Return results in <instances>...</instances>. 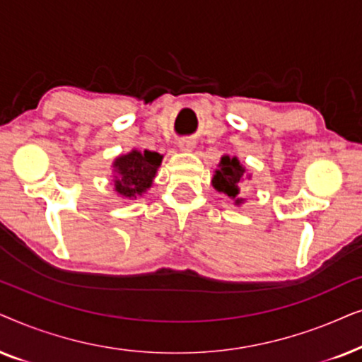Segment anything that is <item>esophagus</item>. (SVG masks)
<instances>
[{
    "instance_id": "esophagus-1",
    "label": "esophagus",
    "mask_w": 362,
    "mask_h": 362,
    "mask_svg": "<svg viewBox=\"0 0 362 362\" xmlns=\"http://www.w3.org/2000/svg\"><path fill=\"white\" fill-rule=\"evenodd\" d=\"M178 147H180L182 151H187V152H190L192 148L195 147V142H194V141H190V139H182V141L178 142Z\"/></svg>"
}]
</instances>
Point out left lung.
<instances>
[{
	"mask_svg": "<svg viewBox=\"0 0 362 362\" xmlns=\"http://www.w3.org/2000/svg\"><path fill=\"white\" fill-rule=\"evenodd\" d=\"M245 173H247V170H245V167L240 163L237 157L223 156L218 163V168L215 170L211 185L215 187V190L235 200V205H242L243 199H240V192H242L243 180L247 177Z\"/></svg>",
	"mask_w": 362,
	"mask_h": 362,
	"instance_id": "left-lung-1",
	"label": "left lung"
}]
</instances>
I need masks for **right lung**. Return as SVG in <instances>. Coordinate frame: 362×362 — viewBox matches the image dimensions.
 <instances>
[{
  "label": "right lung",
  "instance_id": "obj_1",
  "mask_svg": "<svg viewBox=\"0 0 362 362\" xmlns=\"http://www.w3.org/2000/svg\"><path fill=\"white\" fill-rule=\"evenodd\" d=\"M160 153L151 151H131L115 158L114 190L124 199H137L151 189L157 168L162 163Z\"/></svg>",
  "mask_w": 362,
  "mask_h": 362
}]
</instances>
